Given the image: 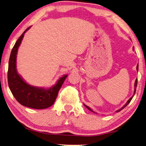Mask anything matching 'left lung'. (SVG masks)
I'll return each instance as SVG.
<instances>
[{"instance_id":"1","label":"left lung","mask_w":146,"mask_h":146,"mask_svg":"<svg viewBox=\"0 0 146 146\" xmlns=\"http://www.w3.org/2000/svg\"><path fill=\"white\" fill-rule=\"evenodd\" d=\"M137 71L138 70V64H137ZM137 82H138V80H137H137H136V81H135V90H134V95H135V92H136V89H137ZM133 98V96L132 97H131V98H129V100H128V101L127 102V103H126V104H125V105H124V106L122 107H121V109H118V111H116V112H117V113H118V112H120V111H121V110H122L123 109H124V108H125V107H126V106H127V105L129 104V103H130V102L131 101V100H132V98ZM84 106L86 107H87V108L88 109H89V110H90V111H92V112H93V113H94V111H92V109H90V108H89V107H88V106H85V105L84 104Z\"/></svg>"}]
</instances>
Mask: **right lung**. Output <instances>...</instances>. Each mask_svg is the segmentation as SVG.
<instances>
[{
    "label": "right lung",
    "instance_id": "add662e5",
    "mask_svg": "<svg viewBox=\"0 0 146 146\" xmlns=\"http://www.w3.org/2000/svg\"><path fill=\"white\" fill-rule=\"evenodd\" d=\"M28 27L19 37L11 50L9 59L8 82L11 93L19 104L32 109H43L52 106L56 101L59 89L67 75H64L57 81L53 87L48 89L35 87L26 83L17 72L16 58L18 48Z\"/></svg>",
    "mask_w": 146,
    "mask_h": 146
}]
</instances>
